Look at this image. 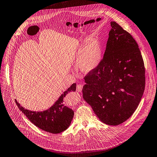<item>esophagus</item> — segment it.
I'll use <instances>...</instances> for the list:
<instances>
[{
	"instance_id": "obj_1",
	"label": "esophagus",
	"mask_w": 157,
	"mask_h": 157,
	"mask_svg": "<svg viewBox=\"0 0 157 157\" xmlns=\"http://www.w3.org/2000/svg\"><path fill=\"white\" fill-rule=\"evenodd\" d=\"M82 89V85H78L76 86V91L78 92H81Z\"/></svg>"
}]
</instances>
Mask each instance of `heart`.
Instances as JSON below:
<instances>
[{
    "mask_svg": "<svg viewBox=\"0 0 157 157\" xmlns=\"http://www.w3.org/2000/svg\"><path fill=\"white\" fill-rule=\"evenodd\" d=\"M101 59L102 47L97 40H90L83 49H79L76 54V59L79 60V67L84 72H89L95 69Z\"/></svg>",
    "mask_w": 157,
    "mask_h": 157,
    "instance_id": "obj_1",
    "label": "heart"
}]
</instances>
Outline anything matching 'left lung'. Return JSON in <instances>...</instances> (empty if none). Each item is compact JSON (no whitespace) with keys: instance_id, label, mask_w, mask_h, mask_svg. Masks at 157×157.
<instances>
[{"instance_id":"obj_1","label":"left lung","mask_w":157,"mask_h":157,"mask_svg":"<svg viewBox=\"0 0 157 157\" xmlns=\"http://www.w3.org/2000/svg\"><path fill=\"white\" fill-rule=\"evenodd\" d=\"M110 29L103 57L84 78L85 101L99 119L117 126L128 120L141 101L145 68L136 41L116 22Z\"/></svg>"}]
</instances>
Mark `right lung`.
Returning a JSON list of instances; mask_svg holds the SVG:
<instances>
[{
    "mask_svg": "<svg viewBox=\"0 0 157 157\" xmlns=\"http://www.w3.org/2000/svg\"><path fill=\"white\" fill-rule=\"evenodd\" d=\"M76 84H73L66 90L59 97L58 100L48 110L44 112H33L24 109L15 100L18 108L32 122L35 126L52 134H58L63 132L70 126L74 116V111L64 106L63 99L67 94L76 91Z\"/></svg>",
    "mask_w": 157,
    "mask_h": 157,
    "instance_id": "1",
    "label": "right lung"
}]
</instances>
